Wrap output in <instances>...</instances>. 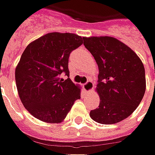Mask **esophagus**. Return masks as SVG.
Wrapping results in <instances>:
<instances>
[{"label": "esophagus", "instance_id": "obj_1", "mask_svg": "<svg viewBox=\"0 0 155 155\" xmlns=\"http://www.w3.org/2000/svg\"><path fill=\"white\" fill-rule=\"evenodd\" d=\"M83 87H84L85 90H87L88 93H90L91 91L93 90V87H94V83L92 82V81L88 80L84 85H83Z\"/></svg>", "mask_w": 155, "mask_h": 155}]
</instances>
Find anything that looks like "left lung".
I'll return each instance as SVG.
<instances>
[{"mask_svg": "<svg viewBox=\"0 0 155 155\" xmlns=\"http://www.w3.org/2000/svg\"><path fill=\"white\" fill-rule=\"evenodd\" d=\"M83 41L99 67L101 101L90 111V117L101 124L118 123L136 109L144 96V66L130 48L115 38L84 37Z\"/></svg>", "mask_w": 155, "mask_h": 155, "instance_id": "8db88e82", "label": "left lung"}]
</instances>
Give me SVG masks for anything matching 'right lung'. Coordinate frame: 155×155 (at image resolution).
<instances>
[{
    "label": "right lung",
    "mask_w": 155,
    "mask_h": 155,
    "mask_svg": "<svg viewBox=\"0 0 155 155\" xmlns=\"http://www.w3.org/2000/svg\"><path fill=\"white\" fill-rule=\"evenodd\" d=\"M83 43L70 33H50L31 42L24 50L15 69L19 96L25 108L44 122L59 123L81 99V89L69 76L71 52Z\"/></svg>",
    "instance_id": "add662e5"
}]
</instances>
